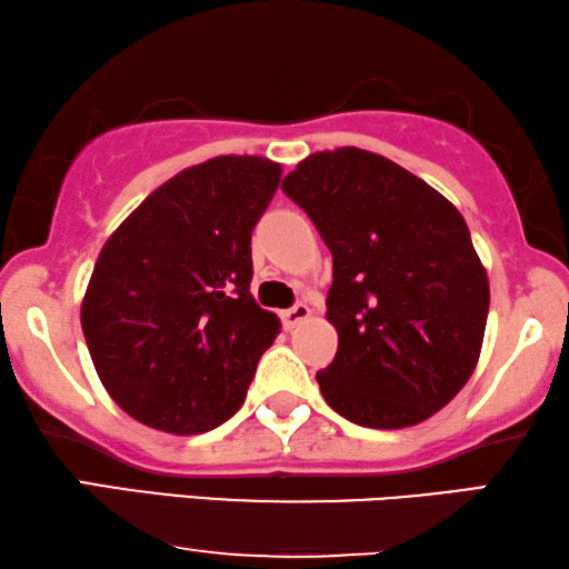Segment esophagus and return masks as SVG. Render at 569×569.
I'll list each match as a JSON object with an SVG mask.
<instances>
[{
	"label": "esophagus",
	"mask_w": 569,
	"mask_h": 569,
	"mask_svg": "<svg viewBox=\"0 0 569 569\" xmlns=\"http://www.w3.org/2000/svg\"><path fill=\"white\" fill-rule=\"evenodd\" d=\"M310 318V308L306 302H298V306L282 310V323L284 329H295V326H300L302 321H308Z\"/></svg>",
	"instance_id": "obj_1"
}]
</instances>
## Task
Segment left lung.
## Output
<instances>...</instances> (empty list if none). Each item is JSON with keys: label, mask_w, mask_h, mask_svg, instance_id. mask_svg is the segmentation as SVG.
<instances>
[{"label": "left lung", "mask_w": 569, "mask_h": 569, "mask_svg": "<svg viewBox=\"0 0 569 569\" xmlns=\"http://www.w3.org/2000/svg\"><path fill=\"white\" fill-rule=\"evenodd\" d=\"M333 256L326 318L337 357L316 372L349 422L401 430L469 383L481 355L489 279L461 212L383 154H308L282 181Z\"/></svg>", "instance_id": "obj_1"}]
</instances>
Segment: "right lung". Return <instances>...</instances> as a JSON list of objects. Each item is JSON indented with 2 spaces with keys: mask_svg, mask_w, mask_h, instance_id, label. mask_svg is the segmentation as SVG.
I'll return each instance as SVG.
<instances>
[{
  "mask_svg": "<svg viewBox=\"0 0 569 569\" xmlns=\"http://www.w3.org/2000/svg\"><path fill=\"white\" fill-rule=\"evenodd\" d=\"M282 166L220 154L158 186L100 248L80 321L108 396L152 430L230 419L279 318L251 295V230Z\"/></svg>",
  "mask_w": 569,
  "mask_h": 569,
  "instance_id": "right-lung-1",
  "label": "right lung"
}]
</instances>
